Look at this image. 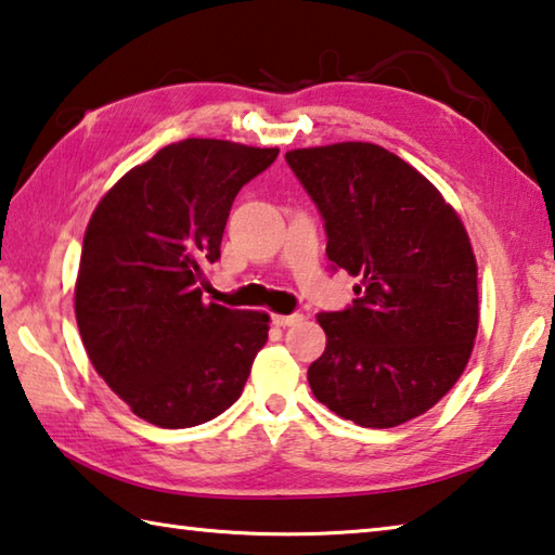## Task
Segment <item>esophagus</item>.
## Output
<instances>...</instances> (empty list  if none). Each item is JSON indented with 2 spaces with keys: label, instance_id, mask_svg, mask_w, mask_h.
Masks as SVG:
<instances>
[{
  "label": "esophagus",
  "instance_id": "esophagus-1",
  "mask_svg": "<svg viewBox=\"0 0 555 555\" xmlns=\"http://www.w3.org/2000/svg\"><path fill=\"white\" fill-rule=\"evenodd\" d=\"M300 318H304L300 313H291V315H274V318H271V321H274V325H279V327H288V325L298 323Z\"/></svg>",
  "mask_w": 555,
  "mask_h": 555
}]
</instances>
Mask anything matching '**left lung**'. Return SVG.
Listing matches in <instances>:
<instances>
[{
  "instance_id": "8db88e82",
  "label": "left lung",
  "mask_w": 555,
  "mask_h": 555,
  "mask_svg": "<svg viewBox=\"0 0 555 555\" xmlns=\"http://www.w3.org/2000/svg\"><path fill=\"white\" fill-rule=\"evenodd\" d=\"M291 171L325 220V255L360 279L321 313L315 399L364 428H391L446 397L480 323L477 261L457 212L397 154L367 142L294 149Z\"/></svg>"
}]
</instances>
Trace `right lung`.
Wrapping results in <instances>:
<instances>
[{
    "instance_id": "right-lung-1",
    "label": "right lung",
    "mask_w": 555,
    "mask_h": 555,
    "mask_svg": "<svg viewBox=\"0 0 555 555\" xmlns=\"http://www.w3.org/2000/svg\"><path fill=\"white\" fill-rule=\"evenodd\" d=\"M279 149L183 139L109 188L88 222L75 318L92 367L139 418L191 428L240 399L269 315L203 304L240 188Z\"/></svg>"
}]
</instances>
